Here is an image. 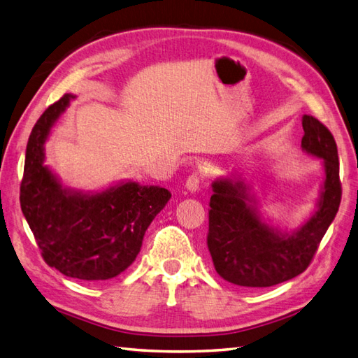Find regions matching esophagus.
Listing matches in <instances>:
<instances>
[{
  "instance_id": "esophagus-1",
  "label": "esophagus",
  "mask_w": 358,
  "mask_h": 358,
  "mask_svg": "<svg viewBox=\"0 0 358 358\" xmlns=\"http://www.w3.org/2000/svg\"><path fill=\"white\" fill-rule=\"evenodd\" d=\"M201 178H202V174H199V173H193L192 176H188V179L185 182V188L188 189L189 193H196L197 189H199Z\"/></svg>"
}]
</instances>
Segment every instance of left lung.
Listing matches in <instances>:
<instances>
[{"mask_svg": "<svg viewBox=\"0 0 358 358\" xmlns=\"http://www.w3.org/2000/svg\"><path fill=\"white\" fill-rule=\"evenodd\" d=\"M301 150L322 159L324 178L315 208L294 229L274 225L260 211L250 184L236 174L213 180L208 250L222 279L248 288H266L301 274L311 264L341 199L334 136L319 119L301 117Z\"/></svg>", "mask_w": 358, "mask_h": 358, "instance_id": "left-lung-1", "label": "left lung"}]
</instances>
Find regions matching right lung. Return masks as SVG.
Segmentation results:
<instances>
[{
	"instance_id": "obj_1",
	"label": "right lung",
	"mask_w": 358,
	"mask_h": 358,
	"mask_svg": "<svg viewBox=\"0 0 358 358\" xmlns=\"http://www.w3.org/2000/svg\"><path fill=\"white\" fill-rule=\"evenodd\" d=\"M75 98L64 94L31 130L20 201L45 264L73 279L101 282L113 279L133 264L148 225L171 193L131 179L94 192L62 185L45 164V142Z\"/></svg>"
}]
</instances>
